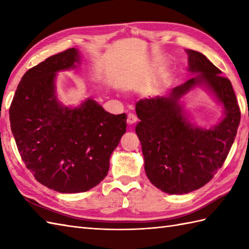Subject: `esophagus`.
Here are the masks:
<instances>
[{"mask_svg": "<svg viewBox=\"0 0 249 249\" xmlns=\"http://www.w3.org/2000/svg\"><path fill=\"white\" fill-rule=\"evenodd\" d=\"M137 116L135 115V114H133V113H129L128 115H127V123H128V125H133V124H135L136 122H137Z\"/></svg>", "mask_w": 249, "mask_h": 249, "instance_id": "esophagus-1", "label": "esophagus"}]
</instances>
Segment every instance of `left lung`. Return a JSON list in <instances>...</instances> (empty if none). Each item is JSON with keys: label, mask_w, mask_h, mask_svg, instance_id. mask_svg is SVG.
Masks as SVG:
<instances>
[{"label": "left lung", "mask_w": 249, "mask_h": 249, "mask_svg": "<svg viewBox=\"0 0 249 249\" xmlns=\"http://www.w3.org/2000/svg\"><path fill=\"white\" fill-rule=\"evenodd\" d=\"M188 71L199 73L167 96L136 104L140 122L136 134L151 183L162 192L182 195L199 189L213 178L228 156L241 120V111L228 78L200 52L186 50ZM210 88L224 105L225 118L213 129L195 128L182 114L178 100L196 85Z\"/></svg>", "instance_id": "1"}]
</instances>
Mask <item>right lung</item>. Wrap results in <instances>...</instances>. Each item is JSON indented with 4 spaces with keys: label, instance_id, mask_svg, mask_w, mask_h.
I'll return each mask as SVG.
<instances>
[{
    "label": "right lung",
    "instance_id": "obj_1",
    "mask_svg": "<svg viewBox=\"0 0 249 249\" xmlns=\"http://www.w3.org/2000/svg\"><path fill=\"white\" fill-rule=\"evenodd\" d=\"M80 61L75 48L30 68L9 108L12 133L36 181L63 194L82 193L107 176L109 160L126 131L127 115L111 114L93 99L68 108L57 102L54 79Z\"/></svg>",
    "mask_w": 249,
    "mask_h": 249
}]
</instances>
